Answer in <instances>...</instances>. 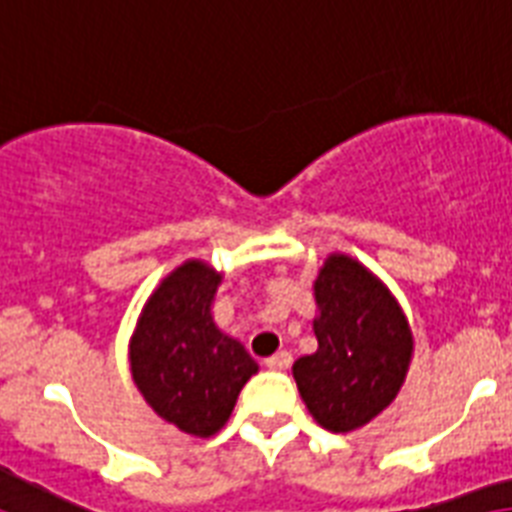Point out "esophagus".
I'll list each match as a JSON object with an SVG mask.
<instances>
[{
	"label": "esophagus",
	"instance_id": "34e87169",
	"mask_svg": "<svg viewBox=\"0 0 512 512\" xmlns=\"http://www.w3.org/2000/svg\"><path fill=\"white\" fill-rule=\"evenodd\" d=\"M291 360H293V358H291V352L280 350V352H275L272 358L264 360V366L272 368V371H285V368L291 366Z\"/></svg>",
	"mask_w": 512,
	"mask_h": 512
}]
</instances>
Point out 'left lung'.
Here are the masks:
<instances>
[{
    "label": "left lung",
    "instance_id": "8db88e82",
    "mask_svg": "<svg viewBox=\"0 0 512 512\" xmlns=\"http://www.w3.org/2000/svg\"><path fill=\"white\" fill-rule=\"evenodd\" d=\"M315 301L318 350L293 363V379L320 427L350 433L395 400L406 382L414 336L390 288L344 253L323 261Z\"/></svg>",
    "mask_w": 512,
    "mask_h": 512
}]
</instances>
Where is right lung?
I'll use <instances>...</instances> for the list:
<instances>
[{"label":"right lung","mask_w":512,"mask_h":512,"mask_svg":"<svg viewBox=\"0 0 512 512\" xmlns=\"http://www.w3.org/2000/svg\"><path fill=\"white\" fill-rule=\"evenodd\" d=\"M221 275L189 259L146 299L130 336V374L144 400L181 433L211 438L259 366L213 323Z\"/></svg>","instance_id":"right-lung-1"}]
</instances>
